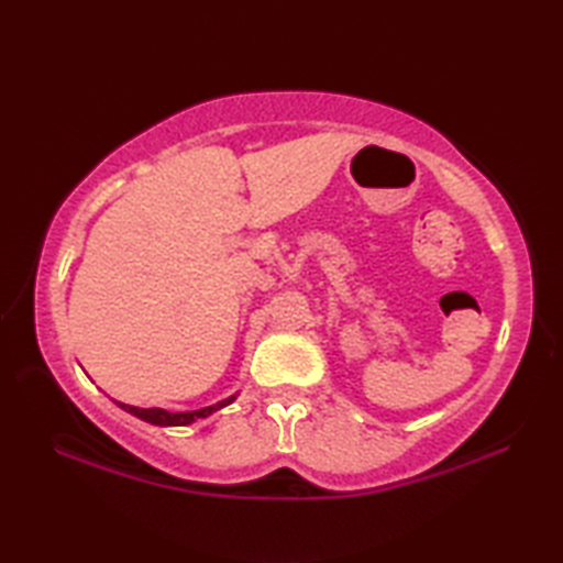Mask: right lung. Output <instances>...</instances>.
I'll return each instance as SVG.
<instances>
[{
  "mask_svg": "<svg viewBox=\"0 0 563 563\" xmlns=\"http://www.w3.org/2000/svg\"><path fill=\"white\" fill-rule=\"evenodd\" d=\"M234 401V397H230V399H224V401H220V404H214V406H206V409H198V411H178V413H172V411H164V409H137V406H130V404H121L118 401V406H121L123 411H128V413H133V416H137V418H142V421H147V423H152V426H190V423H196L198 418H208L210 413H214V411H220L222 406H227V404H232Z\"/></svg>",
  "mask_w": 563,
  "mask_h": 563,
  "instance_id": "right-lung-1",
  "label": "right lung"
}]
</instances>
